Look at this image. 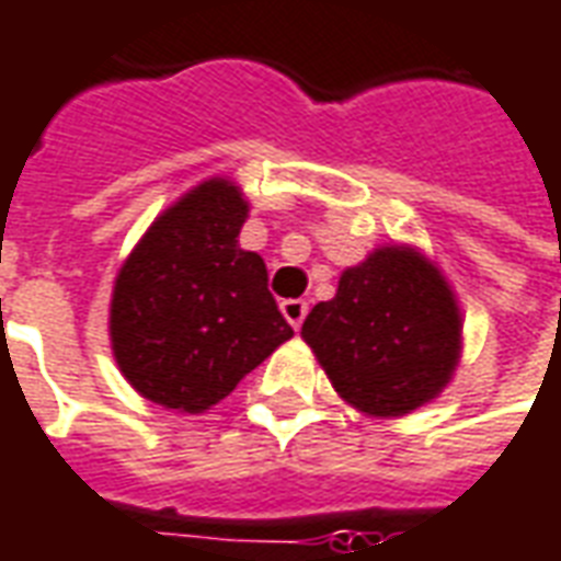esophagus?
Listing matches in <instances>:
<instances>
[{
    "label": "esophagus",
    "instance_id": "obj_1",
    "mask_svg": "<svg viewBox=\"0 0 561 561\" xmlns=\"http://www.w3.org/2000/svg\"><path fill=\"white\" fill-rule=\"evenodd\" d=\"M307 300H282V316L288 319V324H291L294 331L304 324V319H307Z\"/></svg>",
    "mask_w": 561,
    "mask_h": 561
}]
</instances>
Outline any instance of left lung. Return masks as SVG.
I'll use <instances>...</instances> for the list:
<instances>
[{"label": "left lung", "mask_w": 561, "mask_h": 561, "mask_svg": "<svg viewBox=\"0 0 561 561\" xmlns=\"http://www.w3.org/2000/svg\"><path fill=\"white\" fill-rule=\"evenodd\" d=\"M461 307L440 267L416 245H379L343 270L336 294L300 328L334 391L364 416L394 419L453 382Z\"/></svg>", "instance_id": "8db88e82"}]
</instances>
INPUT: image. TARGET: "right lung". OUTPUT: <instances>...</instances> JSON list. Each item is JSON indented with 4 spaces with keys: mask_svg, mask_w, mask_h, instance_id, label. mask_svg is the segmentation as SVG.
<instances>
[{
    "mask_svg": "<svg viewBox=\"0 0 561 561\" xmlns=\"http://www.w3.org/2000/svg\"><path fill=\"white\" fill-rule=\"evenodd\" d=\"M249 199L215 175L167 206L121 264L108 336L124 379L175 413H206L291 340L267 264L240 249Z\"/></svg>",
    "mask_w": 561,
    "mask_h": 561,
    "instance_id": "right-lung-1",
    "label": "right lung"
}]
</instances>
